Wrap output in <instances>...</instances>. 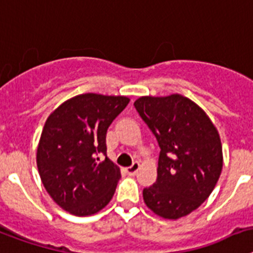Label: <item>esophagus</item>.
Instances as JSON below:
<instances>
[{
	"mask_svg": "<svg viewBox=\"0 0 253 253\" xmlns=\"http://www.w3.org/2000/svg\"><path fill=\"white\" fill-rule=\"evenodd\" d=\"M139 168H140V163H139V162H133L132 166H129V167H127V168H126L127 174L135 175L136 172L139 170Z\"/></svg>",
	"mask_w": 253,
	"mask_h": 253,
	"instance_id": "esophagus-1",
	"label": "esophagus"
}]
</instances>
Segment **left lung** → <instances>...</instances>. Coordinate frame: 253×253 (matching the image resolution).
<instances>
[{
  "mask_svg": "<svg viewBox=\"0 0 253 253\" xmlns=\"http://www.w3.org/2000/svg\"><path fill=\"white\" fill-rule=\"evenodd\" d=\"M160 148L157 182L144 201L164 219H179L210 196L220 177V136L208 114L181 94L141 96L133 103Z\"/></svg>",
  "mask_w": 253,
  "mask_h": 253,
  "instance_id": "left-lung-1",
  "label": "left lung"
}]
</instances>
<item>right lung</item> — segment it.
<instances>
[{
	"label": "right lung",
	"mask_w": 253,
	"mask_h": 253,
	"mask_svg": "<svg viewBox=\"0 0 253 253\" xmlns=\"http://www.w3.org/2000/svg\"><path fill=\"white\" fill-rule=\"evenodd\" d=\"M128 102L127 96L80 94L45 121L37 150L39 175L54 203L70 214L93 215L113 197L121 172L107 157L105 135Z\"/></svg>",
	"instance_id": "obj_1"
}]
</instances>
